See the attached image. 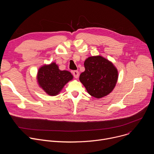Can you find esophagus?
<instances>
[{"instance_id":"obj_1","label":"esophagus","mask_w":154,"mask_h":154,"mask_svg":"<svg viewBox=\"0 0 154 154\" xmlns=\"http://www.w3.org/2000/svg\"><path fill=\"white\" fill-rule=\"evenodd\" d=\"M72 74H73L74 77L75 79H77L79 77V72L77 71H72Z\"/></svg>"}]
</instances>
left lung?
I'll return each instance as SVG.
<instances>
[{"label": "left lung", "mask_w": 154, "mask_h": 154, "mask_svg": "<svg viewBox=\"0 0 154 154\" xmlns=\"http://www.w3.org/2000/svg\"><path fill=\"white\" fill-rule=\"evenodd\" d=\"M84 66L85 70L79 80L91 96L99 99L113 91L118 74L112 62L101 56H94L88 58Z\"/></svg>", "instance_id": "1"}]
</instances>
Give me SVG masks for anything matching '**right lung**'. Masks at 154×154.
Listing matches in <instances>:
<instances>
[{
  "label": "right lung",
  "mask_w": 154,
  "mask_h": 154,
  "mask_svg": "<svg viewBox=\"0 0 154 154\" xmlns=\"http://www.w3.org/2000/svg\"><path fill=\"white\" fill-rule=\"evenodd\" d=\"M73 78L71 72L60 71L58 66L52 63L42 66L38 72V82L39 86L50 96L58 94L63 86Z\"/></svg>",
  "instance_id": "1"
}]
</instances>
